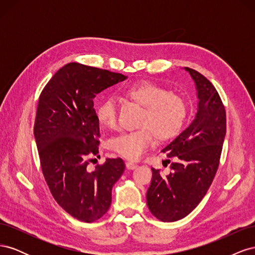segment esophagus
<instances>
[{
  "instance_id": "34e87169",
  "label": "esophagus",
  "mask_w": 255,
  "mask_h": 255,
  "mask_svg": "<svg viewBox=\"0 0 255 255\" xmlns=\"http://www.w3.org/2000/svg\"><path fill=\"white\" fill-rule=\"evenodd\" d=\"M126 166H127V168L128 169V170H133V169H135L137 167L136 164L130 163V161H128V163H126Z\"/></svg>"
}]
</instances>
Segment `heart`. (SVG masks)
Segmentation results:
<instances>
[{
	"label": "heart",
	"mask_w": 255,
	"mask_h": 255,
	"mask_svg": "<svg viewBox=\"0 0 255 255\" xmlns=\"http://www.w3.org/2000/svg\"><path fill=\"white\" fill-rule=\"evenodd\" d=\"M126 92L144 106L139 122L143 127L112 137L109 148L122 157L136 160L154 143V131L160 139L177 133L186 116V104L182 97L149 81L130 84ZM118 106V99L115 96L106 97L97 107L99 121L110 128L117 127Z\"/></svg>",
	"instance_id": "b5f03b06"
}]
</instances>
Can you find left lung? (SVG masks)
<instances>
[{
    "label": "left lung",
    "instance_id": "8db88e82",
    "mask_svg": "<svg viewBox=\"0 0 255 255\" xmlns=\"http://www.w3.org/2000/svg\"><path fill=\"white\" fill-rule=\"evenodd\" d=\"M184 70L195 84L197 113L190 125L161 150L174 158L172 171L165 175L152 168L146 191L150 212L165 222L186 217L201 202L218 169L227 132L225 106L213 84L194 69Z\"/></svg>",
    "mask_w": 255,
    "mask_h": 255
}]
</instances>
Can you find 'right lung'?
Masks as SVG:
<instances>
[{
    "mask_svg": "<svg viewBox=\"0 0 255 255\" xmlns=\"http://www.w3.org/2000/svg\"><path fill=\"white\" fill-rule=\"evenodd\" d=\"M128 76L70 63L45 85L38 102L34 136L41 169L52 196L72 217L92 222L109 211L112 189L126 165L107 158L87 169L89 154L99 153L100 127L94 99Z\"/></svg>",
    "mask_w": 255,
    "mask_h": 255,
    "instance_id": "right-lung-1",
    "label": "right lung"
}]
</instances>
